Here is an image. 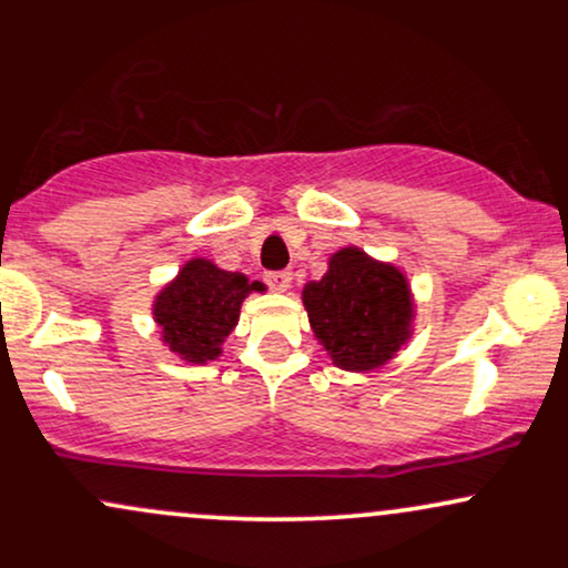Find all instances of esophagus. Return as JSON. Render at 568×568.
<instances>
[{
    "label": "esophagus",
    "instance_id": "34e87169",
    "mask_svg": "<svg viewBox=\"0 0 568 568\" xmlns=\"http://www.w3.org/2000/svg\"><path fill=\"white\" fill-rule=\"evenodd\" d=\"M266 285H270L272 291H288L291 288V272L288 270H280V272H266L264 275Z\"/></svg>",
    "mask_w": 568,
    "mask_h": 568
}]
</instances>
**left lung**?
<instances>
[{
    "mask_svg": "<svg viewBox=\"0 0 568 568\" xmlns=\"http://www.w3.org/2000/svg\"><path fill=\"white\" fill-rule=\"evenodd\" d=\"M302 298L312 331L344 371L384 366L410 336L414 304L406 277L357 247L334 253L328 272L306 283Z\"/></svg>",
    "mask_w": 568,
    "mask_h": 568,
    "instance_id": "left-lung-1",
    "label": "left lung"
}]
</instances>
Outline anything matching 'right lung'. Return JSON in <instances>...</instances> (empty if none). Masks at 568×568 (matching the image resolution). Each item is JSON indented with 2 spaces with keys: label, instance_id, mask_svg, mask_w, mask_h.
Returning a JSON list of instances; mask_svg holds the SVG:
<instances>
[{
  "label": "right lung",
  "instance_id": "add662e5",
  "mask_svg": "<svg viewBox=\"0 0 568 568\" xmlns=\"http://www.w3.org/2000/svg\"><path fill=\"white\" fill-rule=\"evenodd\" d=\"M251 291H264V285L240 272L219 270L205 258H192L154 302L162 342L189 363L216 361Z\"/></svg>",
  "mask_w": 568,
  "mask_h": 568
}]
</instances>
